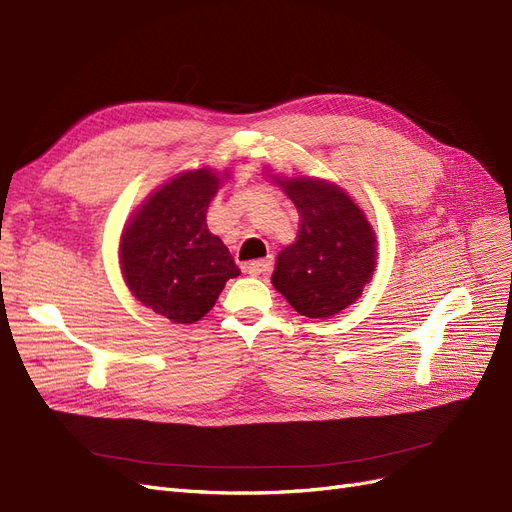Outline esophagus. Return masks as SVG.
Instances as JSON below:
<instances>
[{"label":"esophagus","instance_id":"obj_1","mask_svg":"<svg viewBox=\"0 0 512 512\" xmlns=\"http://www.w3.org/2000/svg\"><path fill=\"white\" fill-rule=\"evenodd\" d=\"M272 270V257L266 259H255L251 263H246V272L251 276H261V274H268Z\"/></svg>","mask_w":512,"mask_h":512}]
</instances>
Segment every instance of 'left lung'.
<instances>
[{
    "label": "left lung",
    "instance_id": "8db88e82",
    "mask_svg": "<svg viewBox=\"0 0 512 512\" xmlns=\"http://www.w3.org/2000/svg\"><path fill=\"white\" fill-rule=\"evenodd\" d=\"M300 212L293 244L276 257L272 285L308 319L357 302L376 268V234L344 189L315 176H270Z\"/></svg>",
    "mask_w": 512,
    "mask_h": 512
}]
</instances>
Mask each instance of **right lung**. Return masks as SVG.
Segmentation results:
<instances>
[{
	"mask_svg": "<svg viewBox=\"0 0 512 512\" xmlns=\"http://www.w3.org/2000/svg\"><path fill=\"white\" fill-rule=\"evenodd\" d=\"M229 170L180 172L155 189L123 227L119 259L134 298L172 323H195L240 268L206 212Z\"/></svg>",
	"mask_w": 512,
	"mask_h": 512,
	"instance_id": "1",
	"label": "right lung"
}]
</instances>
